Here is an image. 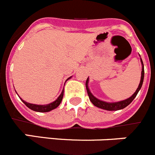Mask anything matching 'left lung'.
I'll list each match as a JSON object with an SVG mask.
<instances>
[{
	"label": "left lung",
	"mask_w": 155,
	"mask_h": 155,
	"mask_svg": "<svg viewBox=\"0 0 155 155\" xmlns=\"http://www.w3.org/2000/svg\"><path fill=\"white\" fill-rule=\"evenodd\" d=\"M140 62H141L142 65V71H141V77H140V83H139V86L137 89V90L135 91V93L132 95L131 97L130 98L127 99V100H122V101L119 102H116V103H108V102L103 101V100H100L99 99L96 98V97L92 94V93L90 92V89H89V86H88V83H89V77L87 78L86 82V90H87L88 96H89V98H90V101L92 102V104H93L96 107H99L100 109H104V110H122V109L125 108L126 107H127L130 103L134 100V99L136 97V96L138 93L139 90H140L141 88L142 84H143V76H144V69H143V61L140 58Z\"/></svg>",
	"instance_id": "obj_1"
}]
</instances>
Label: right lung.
I'll list each match as a JSON object with an SVG mask.
<instances>
[{
  "label": "right lung",
  "mask_w": 155,
  "mask_h": 155,
  "mask_svg": "<svg viewBox=\"0 0 155 155\" xmlns=\"http://www.w3.org/2000/svg\"><path fill=\"white\" fill-rule=\"evenodd\" d=\"M71 77L68 78V79H70ZM63 93H64V89L62 90V93H61L60 96L57 98L56 100H55L54 102L51 103L49 104H46V105H37V104H29V103H27L25 100H22L21 98H20L21 100L23 101V103L28 107L29 109L32 110L36 111V112H41V113H45V112H49V111L52 110L54 109H55L56 107H58L59 106V104H61L62 102V98H63Z\"/></svg>",
  "instance_id": "obj_1"
}]
</instances>
